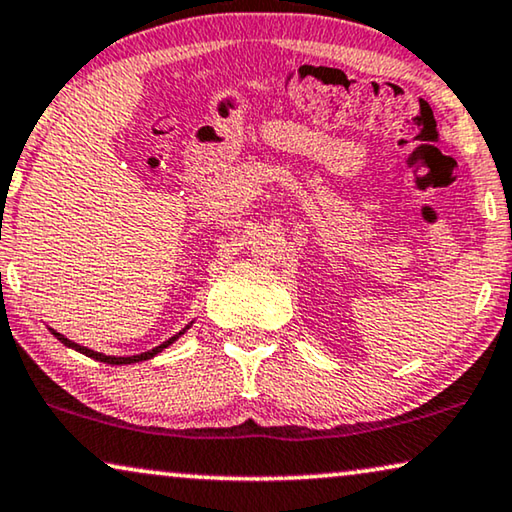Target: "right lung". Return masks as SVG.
Masks as SVG:
<instances>
[{
    "mask_svg": "<svg viewBox=\"0 0 512 512\" xmlns=\"http://www.w3.org/2000/svg\"><path fill=\"white\" fill-rule=\"evenodd\" d=\"M192 327V322L190 325H185L181 331H178V334H174L171 338H167V341L164 343H160L157 345V348H153V350H148V352H141V355H129V357H115V355H104V352H97V350H90V348H85V345H78V343H74V341H69L67 336H62L60 331H55V329H50V334H53L57 341L60 343H64L67 345V348H71V350H76V352H81V355H85V357H92V359H97V362H104V364H113V366H120V364H136V362H146V359H153L155 355H160V352L164 350V348H169L171 343H176L178 338H181L187 329Z\"/></svg>",
    "mask_w": 512,
    "mask_h": 512,
    "instance_id": "obj_1",
    "label": "right lung"
}]
</instances>
